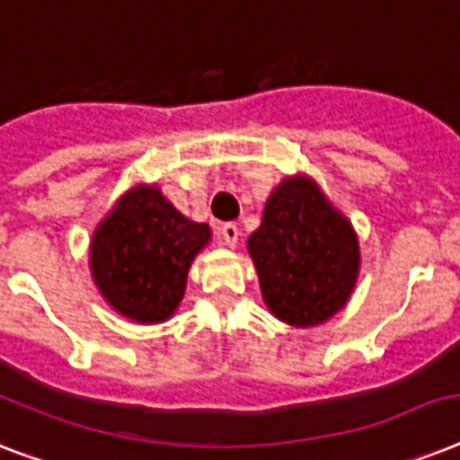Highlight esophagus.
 Instances as JSON below:
<instances>
[{"mask_svg": "<svg viewBox=\"0 0 460 460\" xmlns=\"http://www.w3.org/2000/svg\"><path fill=\"white\" fill-rule=\"evenodd\" d=\"M238 236H241V231H238L236 224H222V226H219V241H222L224 245L234 248V245L238 243Z\"/></svg>", "mask_w": 460, "mask_h": 460, "instance_id": "34e87169", "label": "esophagus"}]
</instances>
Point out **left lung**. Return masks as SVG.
I'll return each instance as SVG.
<instances>
[{"mask_svg": "<svg viewBox=\"0 0 460 460\" xmlns=\"http://www.w3.org/2000/svg\"><path fill=\"white\" fill-rule=\"evenodd\" d=\"M248 252L270 313L294 327L334 317L360 272L356 231L301 173L274 188L260 229L248 238Z\"/></svg>", "mask_w": 460, "mask_h": 460, "instance_id": "1", "label": "left lung"}]
</instances>
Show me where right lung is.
<instances>
[{"label": "right lung", "instance_id": "add662e5", "mask_svg": "<svg viewBox=\"0 0 460 460\" xmlns=\"http://www.w3.org/2000/svg\"><path fill=\"white\" fill-rule=\"evenodd\" d=\"M208 224L188 219L159 186H133L97 224L90 270L119 314L140 324L169 320L179 307L190 262L209 243Z\"/></svg>", "mask_w": 460, "mask_h": 460}]
</instances>
